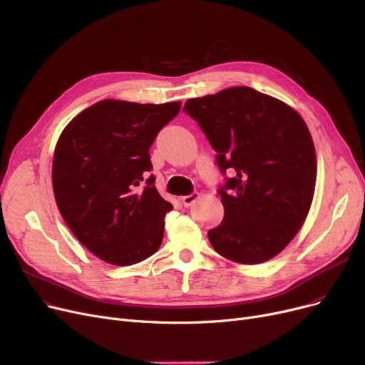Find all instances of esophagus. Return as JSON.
I'll use <instances>...</instances> for the list:
<instances>
[{"instance_id": "esophagus-1", "label": "esophagus", "mask_w": 365, "mask_h": 365, "mask_svg": "<svg viewBox=\"0 0 365 365\" xmlns=\"http://www.w3.org/2000/svg\"><path fill=\"white\" fill-rule=\"evenodd\" d=\"M199 197H200V195H199L197 191H195V192H191V195H188V196H184V197L181 199V202H182V205H184L185 207H188V206H191L192 203H195Z\"/></svg>"}]
</instances>
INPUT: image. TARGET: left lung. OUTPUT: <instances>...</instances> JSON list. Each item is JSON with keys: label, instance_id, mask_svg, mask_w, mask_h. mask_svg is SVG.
I'll use <instances>...</instances> for the list:
<instances>
[{"label": "left lung", "instance_id": "1", "mask_svg": "<svg viewBox=\"0 0 365 365\" xmlns=\"http://www.w3.org/2000/svg\"><path fill=\"white\" fill-rule=\"evenodd\" d=\"M182 112L217 152L221 174H232L218 190L224 220L207 232L212 247L239 264L274 258L302 227L314 197L315 148L304 119L250 87L190 98Z\"/></svg>", "mask_w": 365, "mask_h": 365}]
</instances>
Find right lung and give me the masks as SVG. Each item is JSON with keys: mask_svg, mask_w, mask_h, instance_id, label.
<instances>
[{"mask_svg": "<svg viewBox=\"0 0 365 365\" xmlns=\"http://www.w3.org/2000/svg\"><path fill=\"white\" fill-rule=\"evenodd\" d=\"M180 109L181 101L103 100L73 118L57 141V207L75 237L107 264L141 262L162 243L173 205L147 177L153 169L148 150Z\"/></svg>", "mask_w": 365, "mask_h": 365, "instance_id": "right-lung-1", "label": "right lung"}]
</instances>
